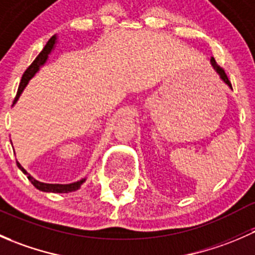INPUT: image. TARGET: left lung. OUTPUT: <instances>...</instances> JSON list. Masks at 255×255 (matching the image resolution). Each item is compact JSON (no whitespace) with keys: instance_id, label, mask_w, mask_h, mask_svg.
I'll use <instances>...</instances> for the list:
<instances>
[{"instance_id":"left-lung-1","label":"left lung","mask_w":255,"mask_h":255,"mask_svg":"<svg viewBox=\"0 0 255 255\" xmlns=\"http://www.w3.org/2000/svg\"><path fill=\"white\" fill-rule=\"evenodd\" d=\"M211 63H212V66H213V69H215L216 71H217L218 73V75L221 76V79L223 80V81L226 82V84L228 85V86L231 87V89H232V84H231V81H230V79H228V76H227V74L225 73V69L222 68V66H220L217 64V61L215 60V59H211Z\"/></svg>"}]
</instances>
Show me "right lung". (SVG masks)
Wrapping results in <instances>:
<instances>
[{
    "label": "right lung",
    "mask_w": 255,
    "mask_h": 255,
    "mask_svg": "<svg viewBox=\"0 0 255 255\" xmlns=\"http://www.w3.org/2000/svg\"><path fill=\"white\" fill-rule=\"evenodd\" d=\"M54 44H55V37H51L50 39H49V42L47 43V45H45V47H44V49H43V50L39 53V55H38L37 58L34 59V61H33V63L30 64L29 66H28L27 70L24 71V74H23L22 79H20L19 86H18L17 95H16V97H14V101L13 102L17 101V99H18V97H19V95L22 94L23 89H24V87H25L27 82L33 78V75H34L35 73H37L38 69H39V66L43 65V64L45 63V60H47V58H48V54L51 51V49H53ZM17 166L20 169V170L23 171V174H24V175H27L28 180H29V181L32 182L33 186H35L38 190H40V191L54 192V194H56V192H59V194H61V192H71V191H75V190H78L79 187L81 186L82 182L85 181V179H82V180H80V181H78V182H74V184H68V185L45 184V182H40V181H37V180H35V179H33V177L30 176L29 174H28L27 171H25L24 169L22 168V166H20L19 163H17Z\"/></svg>",
    "instance_id": "add662e5"
}]
</instances>
